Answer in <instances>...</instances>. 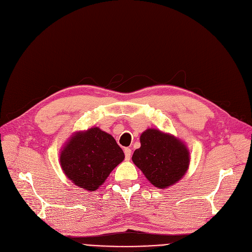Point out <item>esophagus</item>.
I'll use <instances>...</instances> for the list:
<instances>
[{"mask_svg": "<svg viewBox=\"0 0 252 252\" xmlns=\"http://www.w3.org/2000/svg\"><path fill=\"white\" fill-rule=\"evenodd\" d=\"M131 155H132V150L131 148H125V157H126V160L128 161L129 159H131Z\"/></svg>", "mask_w": 252, "mask_h": 252, "instance_id": "1", "label": "esophagus"}]
</instances>
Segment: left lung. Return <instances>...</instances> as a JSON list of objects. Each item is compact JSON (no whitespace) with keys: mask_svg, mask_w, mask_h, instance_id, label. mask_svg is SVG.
Masks as SVG:
<instances>
[{"mask_svg":"<svg viewBox=\"0 0 252 252\" xmlns=\"http://www.w3.org/2000/svg\"><path fill=\"white\" fill-rule=\"evenodd\" d=\"M141 146L132 160L157 188H167L180 181L189 167V152L180 140L158 129H146Z\"/></svg>","mask_w":252,"mask_h":252,"instance_id":"1","label":"left lung"}]
</instances>
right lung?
<instances>
[{
	"mask_svg": "<svg viewBox=\"0 0 252 252\" xmlns=\"http://www.w3.org/2000/svg\"><path fill=\"white\" fill-rule=\"evenodd\" d=\"M124 159L125 154L113 137L91 127L71 137L61 153L60 163L74 185L95 191Z\"/></svg>",
	"mask_w": 252,
	"mask_h": 252,
	"instance_id": "right-lung-1",
	"label": "right lung"
}]
</instances>
